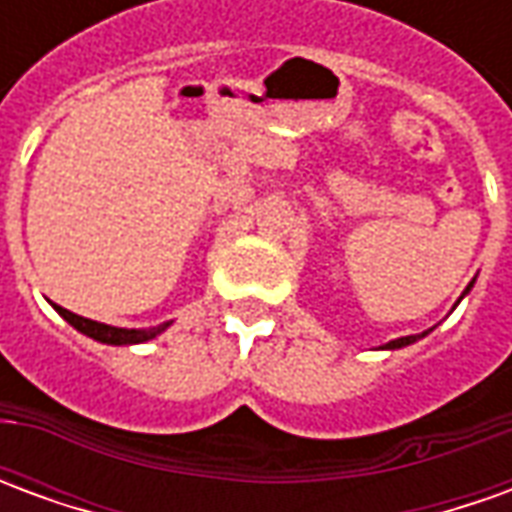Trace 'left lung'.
I'll return each instance as SVG.
<instances>
[{
	"mask_svg": "<svg viewBox=\"0 0 512 512\" xmlns=\"http://www.w3.org/2000/svg\"><path fill=\"white\" fill-rule=\"evenodd\" d=\"M474 282H469V288L463 290V293H469L472 290ZM428 332H422V334H411V337H397V340H392V343H386L384 348H389V351H395V348H403V345H411V343H417L419 337H425Z\"/></svg>",
	"mask_w": 512,
	"mask_h": 512,
	"instance_id": "left-lung-1",
	"label": "left lung"
}]
</instances>
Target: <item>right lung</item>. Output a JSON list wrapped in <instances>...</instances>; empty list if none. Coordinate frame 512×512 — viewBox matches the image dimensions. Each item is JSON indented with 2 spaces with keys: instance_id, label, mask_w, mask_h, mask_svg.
Listing matches in <instances>:
<instances>
[{
  "instance_id": "obj_1",
  "label": "right lung",
  "mask_w": 512,
  "mask_h": 512,
  "mask_svg": "<svg viewBox=\"0 0 512 512\" xmlns=\"http://www.w3.org/2000/svg\"><path fill=\"white\" fill-rule=\"evenodd\" d=\"M54 310L60 312L62 318L71 323L73 329H79V332L87 334V337H93V340H98V343H106V345L147 343V340H153L156 334H161L169 326V323H164V326H156V329H117V326H106V323L82 318V315L65 310V307H57V304H54Z\"/></svg>"
}]
</instances>
